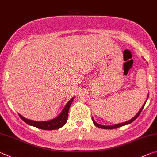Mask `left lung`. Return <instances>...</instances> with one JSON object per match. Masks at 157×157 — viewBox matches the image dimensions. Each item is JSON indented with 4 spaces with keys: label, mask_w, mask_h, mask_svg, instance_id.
Listing matches in <instances>:
<instances>
[{
    "label": "left lung",
    "mask_w": 157,
    "mask_h": 157,
    "mask_svg": "<svg viewBox=\"0 0 157 157\" xmlns=\"http://www.w3.org/2000/svg\"><path fill=\"white\" fill-rule=\"evenodd\" d=\"M147 98H148V95H147ZM146 102H145V104L143 105V106L141 107V108L140 109V110L139 111L138 113L136 114V115L132 119H131L130 120L128 121H126V122H124V123H121V124H115V125H113V126H103V125H100L98 123H96V122L95 121V120H94L93 118H92V120H93V124L95 126H96L97 127H98L99 128H102V129H115V128H117L119 127H121V126H125V125H127V124H130V123H132V122H133L135 120V119L138 117L139 115H140L141 112L142 111V110H143V108L145 106V104H146Z\"/></svg>",
    "instance_id": "obj_1"
}]
</instances>
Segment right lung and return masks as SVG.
Wrapping results in <instances>:
<instances>
[{"label":"right lung","instance_id":"1","mask_svg":"<svg viewBox=\"0 0 157 157\" xmlns=\"http://www.w3.org/2000/svg\"><path fill=\"white\" fill-rule=\"evenodd\" d=\"M74 99L73 98L69 100V101L67 104L66 106L62 110L61 113L56 117L55 119H51L49 121H36L33 120H29V119L25 118L19 114L20 117H21L22 120H23L25 123L27 124L29 126H32L34 127H36L39 128V129L42 130H56L59 129L61 127H62L64 125L67 123L68 119V113H69V110L71 106V104Z\"/></svg>","mask_w":157,"mask_h":157}]
</instances>
